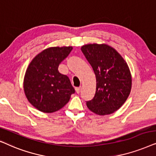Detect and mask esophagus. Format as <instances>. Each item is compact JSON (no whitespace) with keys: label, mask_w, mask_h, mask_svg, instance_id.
<instances>
[{"label":"esophagus","mask_w":156,"mask_h":156,"mask_svg":"<svg viewBox=\"0 0 156 156\" xmlns=\"http://www.w3.org/2000/svg\"><path fill=\"white\" fill-rule=\"evenodd\" d=\"M76 91L77 93H79L80 91V87H77V88H76Z\"/></svg>","instance_id":"obj_1"}]
</instances>
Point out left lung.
Here are the masks:
<instances>
[{
  "label": "left lung",
  "mask_w": 156,
  "mask_h": 156,
  "mask_svg": "<svg viewBox=\"0 0 156 156\" xmlns=\"http://www.w3.org/2000/svg\"><path fill=\"white\" fill-rule=\"evenodd\" d=\"M81 51L96 77V90L86 105L99 115L118 111L129 96L132 76L123 58L113 47L102 43L84 45Z\"/></svg>",
  "instance_id": "1"
}]
</instances>
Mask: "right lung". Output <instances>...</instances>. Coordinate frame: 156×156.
Returning a JSON list of instances; mask_svg holds the SVG:
<instances>
[{
    "label": "right lung",
    "instance_id": "right-lung-1",
    "mask_svg": "<svg viewBox=\"0 0 156 156\" xmlns=\"http://www.w3.org/2000/svg\"><path fill=\"white\" fill-rule=\"evenodd\" d=\"M72 46L50 47L33 58L25 73L23 89L29 103L39 111H59L75 93L68 77L60 73L59 64L69 55Z\"/></svg>",
    "mask_w": 156,
    "mask_h": 156
}]
</instances>
